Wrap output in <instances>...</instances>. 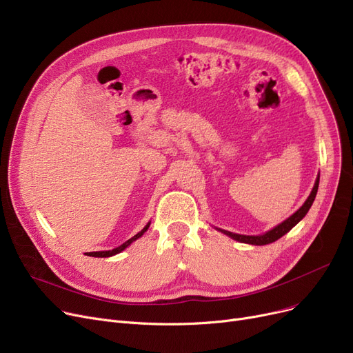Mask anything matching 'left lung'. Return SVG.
<instances>
[{"label": "left lung", "instance_id": "obj_1", "mask_svg": "<svg viewBox=\"0 0 353 353\" xmlns=\"http://www.w3.org/2000/svg\"><path fill=\"white\" fill-rule=\"evenodd\" d=\"M318 188H319V176L316 179V181H314V186L309 194V197L306 199V201L302 205V208L294 212L289 219H286L285 221H282L281 225H277L276 228H273L272 230L263 233V234H259V236H246V234H237V233H232V232H228V230H221V229H217L220 230L221 233L228 234L229 237L237 240V242H242V243H248V245H256V246H263V245H269V243H273L276 242L277 239H281L283 234H286L289 230H292L293 226H296L299 223V221L306 216V213L309 212L312 203L314 201V197H316V193H318Z\"/></svg>", "mask_w": 353, "mask_h": 353}]
</instances>
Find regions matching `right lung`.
<instances>
[{"label": "right lung", "instance_id": "1", "mask_svg": "<svg viewBox=\"0 0 353 353\" xmlns=\"http://www.w3.org/2000/svg\"><path fill=\"white\" fill-rule=\"evenodd\" d=\"M148 226H150V223H147L144 228H143V230H140L136 236H133L132 239H128L127 242H124L123 245H120L119 248H116V249H113V250H101V252H88V253H85L87 256H92V257H110V256H114V254H117V253H120V252H123L125 248H128L130 245H132L134 240H137L139 237H141L143 234H144V232L148 229Z\"/></svg>", "mask_w": 353, "mask_h": 353}]
</instances>
